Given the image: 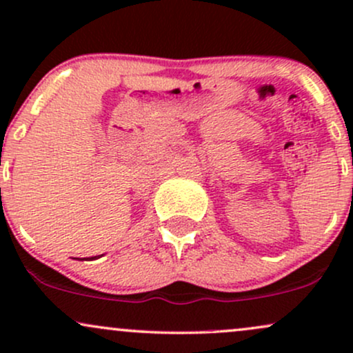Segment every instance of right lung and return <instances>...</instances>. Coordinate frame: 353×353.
<instances>
[{"instance_id":"add662e5","label":"right lung","mask_w":353,"mask_h":353,"mask_svg":"<svg viewBox=\"0 0 353 353\" xmlns=\"http://www.w3.org/2000/svg\"><path fill=\"white\" fill-rule=\"evenodd\" d=\"M99 257V255H96V257H91V261H94V259H98Z\"/></svg>"}]
</instances>
